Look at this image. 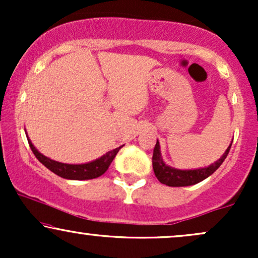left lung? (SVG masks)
I'll list each match as a JSON object with an SVG mask.
<instances>
[{
  "label": "left lung",
  "instance_id": "left-lung-1",
  "mask_svg": "<svg viewBox=\"0 0 258 258\" xmlns=\"http://www.w3.org/2000/svg\"><path fill=\"white\" fill-rule=\"evenodd\" d=\"M233 143V141H232ZM232 143L227 148L223 155L221 156L217 161L211 164L207 167L194 168V170H179V168H174L170 165L165 164L164 159L161 156V150H160V143L156 141L155 148H154L153 153V168L154 173H155L156 178L162 184H166L168 186H188L197 184L201 180L206 179L207 177L211 176L212 173L221 166L222 162L227 158L228 153H229Z\"/></svg>",
  "mask_w": 258,
  "mask_h": 258
}]
</instances>
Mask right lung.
Here are the masks:
<instances>
[{"label": "right lung", "instance_id": "right-lung-1", "mask_svg": "<svg viewBox=\"0 0 258 258\" xmlns=\"http://www.w3.org/2000/svg\"><path fill=\"white\" fill-rule=\"evenodd\" d=\"M26 137H28V133H26ZM28 142L32 153L35 154V156H36L41 164L44 165V166L48 168L49 171H52L53 173L61 177V178L73 180L93 179L102 176L103 173H105V171L108 170L109 166H110L112 160L115 159L116 154L119 153L121 147H122L121 146L119 148H116V149H112L110 152L105 153L103 156H100V158L93 160V161L86 162V164H64V162L55 161V160L47 158L43 154H41L36 148L34 147V144L31 143L29 137Z\"/></svg>", "mask_w": 258, "mask_h": 258}]
</instances>
